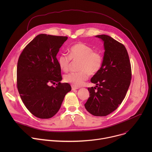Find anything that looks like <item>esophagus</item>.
Returning <instances> with one entry per match:
<instances>
[{
    "instance_id": "obj_1",
    "label": "esophagus",
    "mask_w": 152,
    "mask_h": 152,
    "mask_svg": "<svg viewBox=\"0 0 152 152\" xmlns=\"http://www.w3.org/2000/svg\"><path fill=\"white\" fill-rule=\"evenodd\" d=\"M77 89H78V88L75 87V86H72V90L73 91H75V90H77Z\"/></svg>"
}]
</instances>
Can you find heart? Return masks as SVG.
<instances>
[{
	"instance_id": "b5f03b06",
	"label": "heart",
	"mask_w": 152,
	"mask_h": 152,
	"mask_svg": "<svg viewBox=\"0 0 152 152\" xmlns=\"http://www.w3.org/2000/svg\"><path fill=\"white\" fill-rule=\"evenodd\" d=\"M79 61L76 73H70L64 76L66 82L72 84L75 87L82 86L88 79L89 75L97 73L101 69L103 58L102 54L82 42H78L71 46L69 55L61 54L58 58L59 67L63 72H67L70 67L71 61Z\"/></svg>"
}]
</instances>
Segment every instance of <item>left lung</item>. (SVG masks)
<instances>
[{
	"label": "left lung",
	"mask_w": 152,
	"mask_h": 152,
	"mask_svg": "<svg viewBox=\"0 0 152 152\" xmlns=\"http://www.w3.org/2000/svg\"><path fill=\"white\" fill-rule=\"evenodd\" d=\"M104 41V53L100 70L88 88L90 97L85 107L94 116H106L114 111L124 100L132 79L131 62L125 46L106 35H97Z\"/></svg>",
	"instance_id": "1"
}]
</instances>
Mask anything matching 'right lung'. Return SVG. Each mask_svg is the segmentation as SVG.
<instances>
[{"label":"right lung","instance_id":"right-lung-1","mask_svg":"<svg viewBox=\"0 0 152 152\" xmlns=\"http://www.w3.org/2000/svg\"><path fill=\"white\" fill-rule=\"evenodd\" d=\"M67 37L39 34L21 53L17 68V86L29 112L42 119L52 118L60 109L68 83H61L56 55ZM56 84L55 86L50 85Z\"/></svg>","mask_w":152,"mask_h":152}]
</instances>
